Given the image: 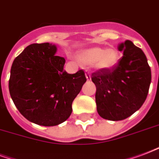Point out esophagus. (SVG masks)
Listing matches in <instances>:
<instances>
[{"instance_id":"34e87169","label":"esophagus","mask_w":159,"mask_h":159,"mask_svg":"<svg viewBox=\"0 0 159 159\" xmlns=\"http://www.w3.org/2000/svg\"><path fill=\"white\" fill-rule=\"evenodd\" d=\"M85 77H86L87 80H88V81L90 80H91V77H90V74H89V72H86V73H85Z\"/></svg>"}]
</instances>
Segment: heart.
I'll use <instances>...</instances> for the list:
<instances>
[{
	"label": "heart",
	"mask_w": 159,
	"mask_h": 159,
	"mask_svg": "<svg viewBox=\"0 0 159 159\" xmlns=\"http://www.w3.org/2000/svg\"><path fill=\"white\" fill-rule=\"evenodd\" d=\"M119 58L117 51L114 48L104 49L91 48L78 54L79 61L84 66H94L99 70H108L116 64Z\"/></svg>",
	"instance_id": "obj_1"
}]
</instances>
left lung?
Listing matches in <instances>:
<instances>
[{"label": "left lung", "instance_id": "1", "mask_svg": "<svg viewBox=\"0 0 159 159\" xmlns=\"http://www.w3.org/2000/svg\"><path fill=\"white\" fill-rule=\"evenodd\" d=\"M123 56L111 69L93 73L97 112L104 119L120 120L141 108L151 83V69L143 50L126 40L118 47Z\"/></svg>", "mask_w": 159, "mask_h": 159}]
</instances>
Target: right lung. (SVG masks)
Listing matches in <instances>:
<instances>
[{"label": "right lung", "instance_id": "obj_1", "mask_svg": "<svg viewBox=\"0 0 159 159\" xmlns=\"http://www.w3.org/2000/svg\"><path fill=\"white\" fill-rule=\"evenodd\" d=\"M54 44L33 43L11 65L9 91L20 113L31 122L57 126L72 113V103L86 78L84 70L68 74Z\"/></svg>", "mask_w": 159, "mask_h": 159}]
</instances>
